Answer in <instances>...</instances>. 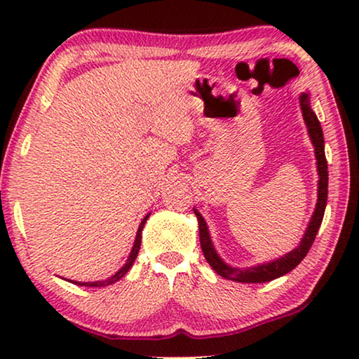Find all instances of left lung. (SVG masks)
Returning <instances> with one entry per match:
<instances>
[{
    "instance_id": "left-lung-1",
    "label": "left lung",
    "mask_w": 359,
    "mask_h": 359,
    "mask_svg": "<svg viewBox=\"0 0 359 359\" xmlns=\"http://www.w3.org/2000/svg\"><path fill=\"white\" fill-rule=\"evenodd\" d=\"M299 101H301V109H302L304 121H306V126L309 130V137H311L313 149H316L317 171H318L317 205H316V210H313L311 222H309L306 233H304L301 243H299V247L294 248L292 252H289L287 255H284V257L274 259V262L257 264V266H252V268H232L219 257L217 252H215L212 240H210V235H209L208 224H205L203 215H201L196 209H193L199 222V240H201V248H203L205 262L212 266L215 273L220 274V276L225 279H230V281L268 283L279 276H284V274L292 271V269L296 268L304 258H306V255L312 247L313 240H316L318 229H320L323 212H325V205H327V196H328V170H327L328 166H327V158H325V145H323V132L316 112H313L311 107V97H309V93H302L301 97H299Z\"/></svg>"
}]
</instances>
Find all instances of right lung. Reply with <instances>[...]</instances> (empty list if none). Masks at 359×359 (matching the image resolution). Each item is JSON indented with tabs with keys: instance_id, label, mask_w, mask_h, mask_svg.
<instances>
[{
	"instance_id": "add662e5",
	"label": "right lung",
	"mask_w": 359,
	"mask_h": 359,
	"mask_svg": "<svg viewBox=\"0 0 359 359\" xmlns=\"http://www.w3.org/2000/svg\"><path fill=\"white\" fill-rule=\"evenodd\" d=\"M150 215V214H149ZM149 215H145L144 220H142L140 225H139V230H137V237H135V242H134V247H132V252L129 255V259H127L124 266H122L119 271H117L114 276L107 278L104 279V281H93V283H76V281H72L75 284H80V286H90V287H102V286H109V284H114L119 281V279H122L126 276V273L129 271V269L132 268V264H134L137 255H139V250H140V242H142V229H144V225L147 222V219H149Z\"/></svg>"
}]
</instances>
